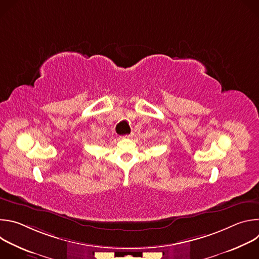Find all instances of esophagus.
<instances>
[{
  "label": "esophagus",
  "mask_w": 259,
  "mask_h": 259,
  "mask_svg": "<svg viewBox=\"0 0 259 259\" xmlns=\"http://www.w3.org/2000/svg\"><path fill=\"white\" fill-rule=\"evenodd\" d=\"M132 136V134H128V135H124L122 136V138H130Z\"/></svg>",
  "instance_id": "esophagus-1"
}]
</instances>
